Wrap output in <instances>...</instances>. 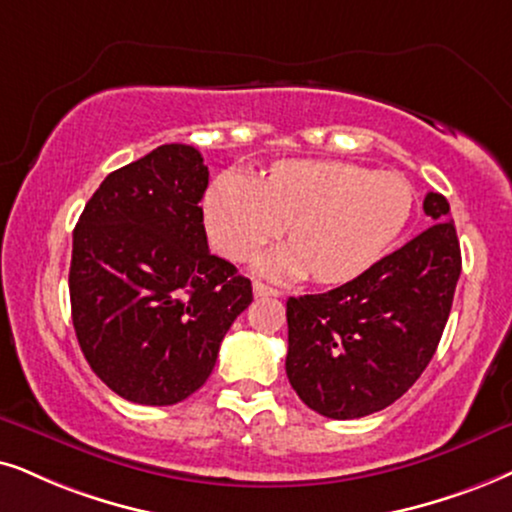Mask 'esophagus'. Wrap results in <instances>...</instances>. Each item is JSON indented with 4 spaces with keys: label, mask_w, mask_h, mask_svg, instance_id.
<instances>
[{
    "label": "esophagus",
    "mask_w": 512,
    "mask_h": 512,
    "mask_svg": "<svg viewBox=\"0 0 512 512\" xmlns=\"http://www.w3.org/2000/svg\"><path fill=\"white\" fill-rule=\"evenodd\" d=\"M252 293H255V297H278V295H281V290L271 288L262 281H255V283H252Z\"/></svg>",
    "instance_id": "esophagus-1"
}]
</instances>
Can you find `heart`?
<instances>
[{
  "instance_id": "b5f03b06",
  "label": "heart",
  "mask_w": 512,
  "mask_h": 512,
  "mask_svg": "<svg viewBox=\"0 0 512 512\" xmlns=\"http://www.w3.org/2000/svg\"><path fill=\"white\" fill-rule=\"evenodd\" d=\"M413 186L397 172L338 160L281 163L252 179L229 170L203 198V224L219 255L243 262L286 231L290 245L262 257L267 276L342 283L371 269L409 224Z\"/></svg>"
}]
</instances>
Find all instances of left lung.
<instances>
[{
	"mask_svg": "<svg viewBox=\"0 0 512 512\" xmlns=\"http://www.w3.org/2000/svg\"><path fill=\"white\" fill-rule=\"evenodd\" d=\"M423 210L432 226L364 274L286 302L288 380L321 416L383 411L416 383L442 340L461 245L442 193L430 191Z\"/></svg>",
	"mask_w": 512,
	"mask_h": 512,
	"instance_id": "left-lung-1",
	"label": "left lung"
}]
</instances>
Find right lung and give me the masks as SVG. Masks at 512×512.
Listing matches in <instances>:
<instances>
[{"label":"right lung","mask_w":512,"mask_h":512,"mask_svg":"<svg viewBox=\"0 0 512 512\" xmlns=\"http://www.w3.org/2000/svg\"><path fill=\"white\" fill-rule=\"evenodd\" d=\"M208 167L165 144L108 174L73 231L70 307L84 359L122 399L172 406L203 387L252 302L250 278L212 255Z\"/></svg>","instance_id":"1"}]
</instances>
